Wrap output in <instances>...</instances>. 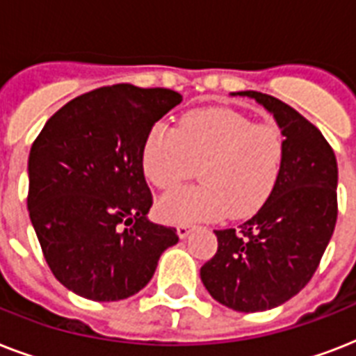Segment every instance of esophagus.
<instances>
[{
    "mask_svg": "<svg viewBox=\"0 0 356 356\" xmlns=\"http://www.w3.org/2000/svg\"><path fill=\"white\" fill-rule=\"evenodd\" d=\"M190 231H192V225H188V223H179L177 225L179 238H186L190 234Z\"/></svg>",
    "mask_w": 356,
    "mask_h": 356,
    "instance_id": "1",
    "label": "esophagus"
}]
</instances>
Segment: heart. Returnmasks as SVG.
Returning a JSON list of instances; mask_svg holds the SVG:
<instances>
[{"label": "heart", "instance_id": "1", "mask_svg": "<svg viewBox=\"0 0 356 356\" xmlns=\"http://www.w3.org/2000/svg\"><path fill=\"white\" fill-rule=\"evenodd\" d=\"M284 159L286 136L275 122H253L225 107L192 111L177 129L155 123L140 153L145 179L162 192L177 188L200 166L203 184L159 203L162 218L172 223L253 216L273 194Z\"/></svg>", "mask_w": 356, "mask_h": 356}]
</instances>
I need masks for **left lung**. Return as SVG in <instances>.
I'll use <instances>...</instances> for the list:
<instances>
[{"label": "left lung", "mask_w": 356, "mask_h": 356, "mask_svg": "<svg viewBox=\"0 0 356 356\" xmlns=\"http://www.w3.org/2000/svg\"><path fill=\"white\" fill-rule=\"evenodd\" d=\"M286 136V159L266 205L238 229L214 231L218 251L201 281L218 303L238 312L275 309L318 270L338 216V166L320 129L281 99L245 90Z\"/></svg>", "instance_id": "8db88e82"}]
</instances>
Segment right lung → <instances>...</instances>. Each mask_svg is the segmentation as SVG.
Masks as SVG:
<instances>
[{
	"mask_svg": "<svg viewBox=\"0 0 356 356\" xmlns=\"http://www.w3.org/2000/svg\"><path fill=\"white\" fill-rule=\"evenodd\" d=\"M181 102L168 88L103 86L58 108L33 142L31 223L53 275L81 298H131L179 242L175 229L147 220L153 195L140 153Z\"/></svg>",
	"mask_w": 356,
	"mask_h": 356,
	"instance_id": "right-lung-1",
	"label": "right lung"
}]
</instances>
